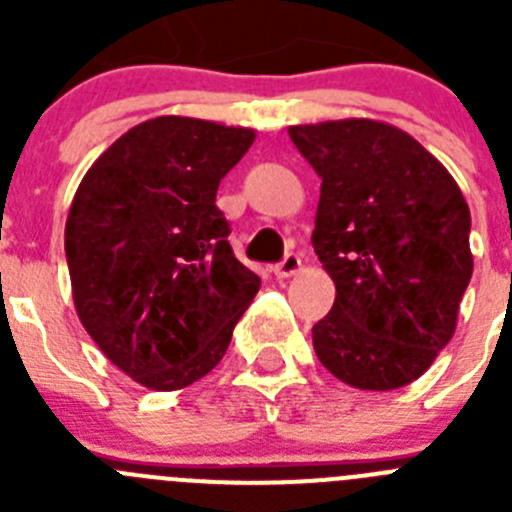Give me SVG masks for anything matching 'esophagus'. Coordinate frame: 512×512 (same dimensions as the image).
<instances>
[{"mask_svg": "<svg viewBox=\"0 0 512 512\" xmlns=\"http://www.w3.org/2000/svg\"><path fill=\"white\" fill-rule=\"evenodd\" d=\"M300 269H302L300 256H297V253H287V256L274 266V274H277L279 279H289V277H295Z\"/></svg>", "mask_w": 512, "mask_h": 512, "instance_id": "obj_1", "label": "esophagus"}]
</instances>
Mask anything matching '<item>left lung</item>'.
Listing matches in <instances>:
<instances>
[{"label": "left lung", "mask_w": 512, "mask_h": 512, "mask_svg": "<svg viewBox=\"0 0 512 512\" xmlns=\"http://www.w3.org/2000/svg\"><path fill=\"white\" fill-rule=\"evenodd\" d=\"M320 176L312 248L336 302L312 325L333 377L387 392L415 382L451 341L474 259L472 215L454 176L390 122L292 125Z\"/></svg>", "instance_id": "obj_1"}]
</instances>
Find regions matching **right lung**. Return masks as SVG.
Segmentation results:
<instances>
[{
    "label": "right lung",
    "instance_id": "1",
    "mask_svg": "<svg viewBox=\"0 0 512 512\" xmlns=\"http://www.w3.org/2000/svg\"><path fill=\"white\" fill-rule=\"evenodd\" d=\"M253 140L251 128L153 117L120 135L76 189L63 238L76 315L148 390L212 372L259 292L215 205Z\"/></svg>",
    "mask_w": 512,
    "mask_h": 512
}]
</instances>
